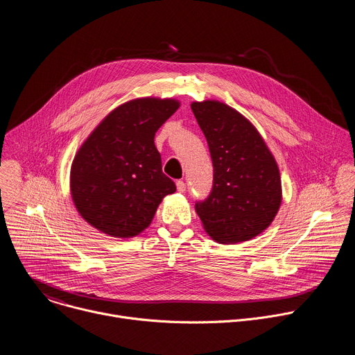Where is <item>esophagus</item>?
Masks as SVG:
<instances>
[{
  "label": "esophagus",
  "mask_w": 355,
  "mask_h": 355,
  "mask_svg": "<svg viewBox=\"0 0 355 355\" xmlns=\"http://www.w3.org/2000/svg\"><path fill=\"white\" fill-rule=\"evenodd\" d=\"M175 185H177V191H178V192H181V193H182V192H185L187 185H185V182H184V181H177V184H175Z\"/></svg>",
  "instance_id": "1"
}]
</instances>
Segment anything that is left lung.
<instances>
[{"label": "left lung", "mask_w": 355, "mask_h": 355, "mask_svg": "<svg viewBox=\"0 0 355 355\" xmlns=\"http://www.w3.org/2000/svg\"><path fill=\"white\" fill-rule=\"evenodd\" d=\"M214 164L209 196L195 204L205 232L218 243H240L263 233L282 202L278 164L247 118L215 99L192 103Z\"/></svg>", "instance_id": "left-lung-1"}]
</instances>
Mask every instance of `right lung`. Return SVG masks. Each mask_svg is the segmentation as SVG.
Masks as SVG:
<instances>
[{
	"mask_svg": "<svg viewBox=\"0 0 355 355\" xmlns=\"http://www.w3.org/2000/svg\"><path fill=\"white\" fill-rule=\"evenodd\" d=\"M178 108L173 98H136L85 139L71 164L70 191L87 223L119 239L148 227L163 198L175 192L162 170L155 135Z\"/></svg>",
	"mask_w": 355,
	"mask_h": 355,
	"instance_id": "obj_1",
	"label": "right lung"
}]
</instances>
